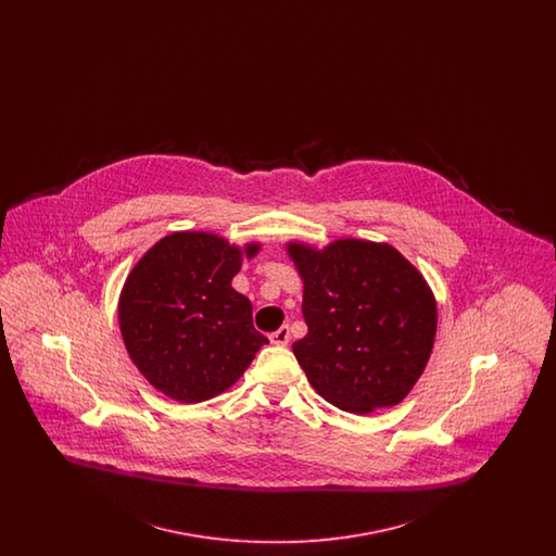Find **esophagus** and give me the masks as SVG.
Listing matches in <instances>:
<instances>
[{
  "mask_svg": "<svg viewBox=\"0 0 556 556\" xmlns=\"http://www.w3.org/2000/svg\"><path fill=\"white\" fill-rule=\"evenodd\" d=\"M268 340H270V344L288 345V342H290V327H288V325L279 327L275 333H270Z\"/></svg>",
  "mask_w": 556,
  "mask_h": 556,
  "instance_id": "1",
  "label": "esophagus"
}]
</instances>
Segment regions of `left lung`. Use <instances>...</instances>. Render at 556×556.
<instances>
[{
  "label": "left lung",
  "instance_id": "8db88e82",
  "mask_svg": "<svg viewBox=\"0 0 556 556\" xmlns=\"http://www.w3.org/2000/svg\"><path fill=\"white\" fill-rule=\"evenodd\" d=\"M308 333L291 345L318 396L369 415L396 406L424 375L438 329L433 291L394 245L344 238L286 245Z\"/></svg>",
  "mask_w": 556,
  "mask_h": 556
}]
</instances>
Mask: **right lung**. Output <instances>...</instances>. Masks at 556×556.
Instances as JSON below:
<instances>
[{
	"mask_svg": "<svg viewBox=\"0 0 556 556\" xmlns=\"http://www.w3.org/2000/svg\"><path fill=\"white\" fill-rule=\"evenodd\" d=\"M261 252L206 231L156 241L127 275L118 325L132 365L164 396L195 404L223 394L268 344L250 300L231 288Z\"/></svg>",
	"mask_w": 556,
	"mask_h": 556,
	"instance_id": "1",
	"label": "right lung"
}]
</instances>
